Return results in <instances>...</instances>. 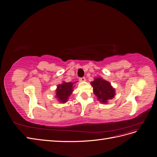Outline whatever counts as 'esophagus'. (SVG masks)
<instances>
[{"label":"esophagus","instance_id":"esophagus-1","mask_svg":"<svg viewBox=\"0 0 157 157\" xmlns=\"http://www.w3.org/2000/svg\"><path fill=\"white\" fill-rule=\"evenodd\" d=\"M79 80L81 81H86V78L85 77H82V78H79Z\"/></svg>","mask_w":157,"mask_h":157}]
</instances>
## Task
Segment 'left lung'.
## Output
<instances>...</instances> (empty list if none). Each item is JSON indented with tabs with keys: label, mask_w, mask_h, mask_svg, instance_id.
Here are the masks:
<instances>
[{
	"label": "left lung",
	"mask_w": 157,
	"mask_h": 157,
	"mask_svg": "<svg viewBox=\"0 0 157 157\" xmlns=\"http://www.w3.org/2000/svg\"><path fill=\"white\" fill-rule=\"evenodd\" d=\"M90 83L94 88V94L101 103L105 104L114 97L115 90L108 81L102 78H96Z\"/></svg>",
	"instance_id": "obj_1"
}]
</instances>
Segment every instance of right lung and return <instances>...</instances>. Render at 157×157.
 Listing matches in <instances>:
<instances>
[{
	"label": "right lung",
	"mask_w": 157,
	"mask_h": 157,
	"mask_svg": "<svg viewBox=\"0 0 157 157\" xmlns=\"http://www.w3.org/2000/svg\"><path fill=\"white\" fill-rule=\"evenodd\" d=\"M74 83H63L61 85H58L56 90V96L59 98L60 102H66L68 99V97L72 92Z\"/></svg>",
	"instance_id": "obj_1"
}]
</instances>
